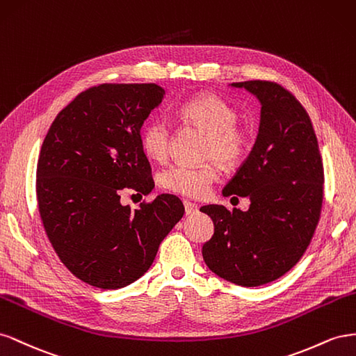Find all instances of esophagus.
I'll list each match as a JSON object with an SVG mask.
<instances>
[{
  "label": "esophagus",
  "mask_w": 356,
  "mask_h": 356,
  "mask_svg": "<svg viewBox=\"0 0 356 356\" xmlns=\"http://www.w3.org/2000/svg\"><path fill=\"white\" fill-rule=\"evenodd\" d=\"M184 206H185V213H186L188 216L195 215V213L198 211V206L197 204H192V202H189V201H185Z\"/></svg>",
  "instance_id": "34e87169"
}]
</instances>
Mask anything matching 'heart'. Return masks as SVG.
Wrapping results in <instances>:
<instances>
[{
  "mask_svg": "<svg viewBox=\"0 0 356 356\" xmlns=\"http://www.w3.org/2000/svg\"><path fill=\"white\" fill-rule=\"evenodd\" d=\"M179 116L188 124L204 131L209 138L206 156L215 158L223 165L238 162L248 149V136L237 124V113L227 103L215 95H198L185 101L179 107ZM171 128L167 119H150L141 131V146L146 155L162 161L168 155ZM219 177L215 164L170 165L161 175L165 189L175 194L201 198L210 191V186Z\"/></svg>",
  "mask_w": 356,
  "mask_h": 356,
  "instance_id": "obj_1",
  "label": "heart"
}]
</instances>
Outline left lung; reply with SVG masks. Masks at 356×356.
<instances>
[{"label":"left lung","instance_id":"1","mask_svg":"<svg viewBox=\"0 0 356 356\" xmlns=\"http://www.w3.org/2000/svg\"><path fill=\"white\" fill-rule=\"evenodd\" d=\"M231 86L261 104L255 145L222 191L248 197L250 206L200 209L215 223L202 258L219 277L252 288L279 279L306 252L321 215L323 167L312 120L296 97L262 80Z\"/></svg>","mask_w":356,"mask_h":356}]
</instances>
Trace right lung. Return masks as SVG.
Returning a JSON list of instances; mask_svg holds the SVG:
<instances>
[{
  "label": "right lung",
  "mask_w": 356,
  "mask_h": 356,
  "mask_svg": "<svg viewBox=\"0 0 356 356\" xmlns=\"http://www.w3.org/2000/svg\"><path fill=\"white\" fill-rule=\"evenodd\" d=\"M155 83L99 85L58 113L40 150L37 200L46 234L77 279L101 289L136 282L185 207L170 194L131 210L120 191L150 194L140 129L164 99Z\"/></svg>",
  "instance_id": "add662e5"
}]
</instances>
